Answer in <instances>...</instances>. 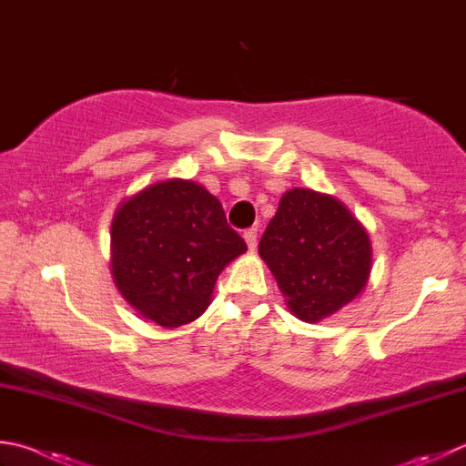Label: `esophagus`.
Returning a JSON list of instances; mask_svg holds the SVG:
<instances>
[{"label":"esophagus","mask_w":466,"mask_h":466,"mask_svg":"<svg viewBox=\"0 0 466 466\" xmlns=\"http://www.w3.org/2000/svg\"><path fill=\"white\" fill-rule=\"evenodd\" d=\"M257 236H258L257 228H248V230L244 232V240H247L250 250H257Z\"/></svg>","instance_id":"1"}]
</instances>
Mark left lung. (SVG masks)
<instances>
[{"label": "left lung", "mask_w": 466, "mask_h": 466, "mask_svg": "<svg viewBox=\"0 0 466 466\" xmlns=\"http://www.w3.org/2000/svg\"><path fill=\"white\" fill-rule=\"evenodd\" d=\"M285 301L303 321H319L365 289L370 242L340 201L295 187L279 201L258 242Z\"/></svg>", "instance_id": "1"}]
</instances>
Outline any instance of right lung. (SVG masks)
<instances>
[{
	"mask_svg": "<svg viewBox=\"0 0 466 466\" xmlns=\"http://www.w3.org/2000/svg\"><path fill=\"white\" fill-rule=\"evenodd\" d=\"M247 252L222 204L201 185L155 183L117 208L112 222V273L124 299L158 326L198 319L218 275Z\"/></svg>",
	"mask_w": 466,
	"mask_h": 466,
	"instance_id": "add662e5",
	"label": "right lung"
}]
</instances>
